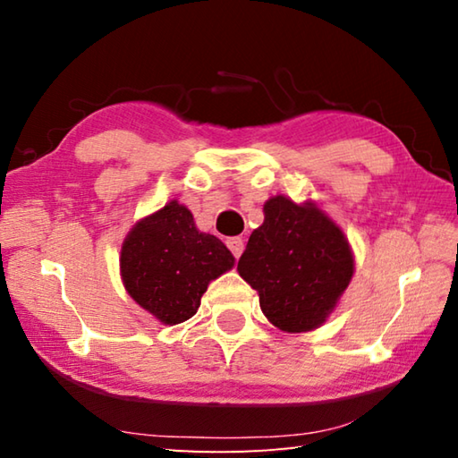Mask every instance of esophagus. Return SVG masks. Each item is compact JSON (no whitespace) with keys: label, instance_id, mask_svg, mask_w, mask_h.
I'll return each instance as SVG.
<instances>
[{"label":"esophagus","instance_id":"obj_1","mask_svg":"<svg viewBox=\"0 0 458 458\" xmlns=\"http://www.w3.org/2000/svg\"><path fill=\"white\" fill-rule=\"evenodd\" d=\"M226 246L230 248V252L234 254V259H240V254H242V250H244V240L240 238V236L228 238L226 240Z\"/></svg>","mask_w":458,"mask_h":458}]
</instances>
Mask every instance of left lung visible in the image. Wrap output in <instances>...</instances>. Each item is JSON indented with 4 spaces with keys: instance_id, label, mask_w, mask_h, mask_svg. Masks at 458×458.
Segmentation results:
<instances>
[{
    "instance_id": "1",
    "label": "left lung",
    "mask_w": 458,
    "mask_h": 458,
    "mask_svg": "<svg viewBox=\"0 0 458 458\" xmlns=\"http://www.w3.org/2000/svg\"><path fill=\"white\" fill-rule=\"evenodd\" d=\"M262 212L265 222L248 238L238 273L259 291L262 313L278 329L319 327L352 281L350 244L313 204L276 196Z\"/></svg>"
}]
</instances>
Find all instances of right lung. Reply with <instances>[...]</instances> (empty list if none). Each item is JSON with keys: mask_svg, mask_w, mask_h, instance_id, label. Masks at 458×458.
<instances>
[{"mask_svg": "<svg viewBox=\"0 0 458 458\" xmlns=\"http://www.w3.org/2000/svg\"><path fill=\"white\" fill-rule=\"evenodd\" d=\"M232 267L234 257L228 248L199 232L191 212L175 199L137 222L121 248L127 293L167 325L196 315L208 284Z\"/></svg>", "mask_w": 458, "mask_h": 458, "instance_id": "right-lung-1", "label": "right lung"}]
</instances>
